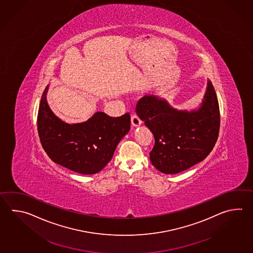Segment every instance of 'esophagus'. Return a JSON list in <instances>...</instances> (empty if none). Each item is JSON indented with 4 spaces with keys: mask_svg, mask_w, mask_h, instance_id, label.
<instances>
[{
    "mask_svg": "<svg viewBox=\"0 0 253 253\" xmlns=\"http://www.w3.org/2000/svg\"><path fill=\"white\" fill-rule=\"evenodd\" d=\"M131 124L135 127H137V126H139L140 124H141V120L139 119V116L137 115L136 114H131Z\"/></svg>",
    "mask_w": 253,
    "mask_h": 253,
    "instance_id": "obj_1",
    "label": "esophagus"
}]
</instances>
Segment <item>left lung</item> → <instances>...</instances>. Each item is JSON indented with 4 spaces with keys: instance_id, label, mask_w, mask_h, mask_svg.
Segmentation results:
<instances>
[{
    "instance_id": "1",
    "label": "left lung",
    "mask_w": 253,
    "mask_h": 253,
    "mask_svg": "<svg viewBox=\"0 0 253 253\" xmlns=\"http://www.w3.org/2000/svg\"><path fill=\"white\" fill-rule=\"evenodd\" d=\"M136 112L154 135L150 160L162 173L176 174L186 170L205 160L216 143L220 109L210 81L197 111H176L165 100L145 95L137 103Z\"/></svg>"
}]
</instances>
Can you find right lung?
<instances>
[{"instance_id": "obj_1", "label": "right lung", "mask_w": 253, "mask_h": 253, "mask_svg": "<svg viewBox=\"0 0 253 253\" xmlns=\"http://www.w3.org/2000/svg\"><path fill=\"white\" fill-rule=\"evenodd\" d=\"M46 91L47 86L41 99L37 124L47 156L58 165L83 175L102 170L112 160L120 140L129 130V113L111 117L97 112L82 124H66L48 107Z\"/></svg>"}]
</instances>
